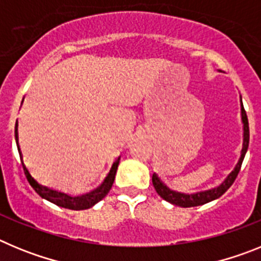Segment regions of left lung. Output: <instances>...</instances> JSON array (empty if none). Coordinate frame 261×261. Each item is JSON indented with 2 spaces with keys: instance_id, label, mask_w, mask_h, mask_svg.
<instances>
[{
  "instance_id": "8db88e82",
  "label": "left lung",
  "mask_w": 261,
  "mask_h": 261,
  "mask_svg": "<svg viewBox=\"0 0 261 261\" xmlns=\"http://www.w3.org/2000/svg\"><path fill=\"white\" fill-rule=\"evenodd\" d=\"M242 121H243V129H244V136H243V149H242V155L239 158V162L237 163L235 168L231 171V174L226 177V180L221 184L220 187H217L214 190L205 191V192H199L195 193V195H184V193L174 192L170 188L165 186L162 181L159 180L156 175L154 174L151 180H153V186L155 188L156 193H158L163 200L171 202V204L177 205V206H181V208H191V206H197V205H204L209 201H213V200L218 199L220 196H222L226 191L229 190L230 187L232 186V183L235 181L237 176H238L239 171H241L242 162H243L244 155H246V151L248 149V142H250V129H248V119L247 114H246V110H244L243 105H242Z\"/></svg>"
}]
</instances>
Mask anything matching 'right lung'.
<instances>
[{
	"label": "right lung",
	"instance_id": "obj_1",
	"mask_svg": "<svg viewBox=\"0 0 261 261\" xmlns=\"http://www.w3.org/2000/svg\"><path fill=\"white\" fill-rule=\"evenodd\" d=\"M17 126H18V124H17ZM17 126H15V140L18 141ZM18 150H19V146H18ZM20 159H22V155H20ZM115 165H116V162L114 163V166H112V170H111V172L108 174V176L106 177V180L103 181L102 186L99 187V188H96L95 191H93V192L81 196V197H77V199H70V197H68V196H64L62 193H57V192H55V191L48 190V188H45V187H40L35 180H34V179H32L31 175H30V172L27 171V168L24 167V165H23V171H24V175H26L30 186H31L32 188L36 191V193H38V195H40L41 197H44L45 200L53 202V204L59 205V206H62V208L71 209V211H84V209L91 208V206H93V205H95L96 202H99L102 199H105L106 195L110 192L111 187H112V184H114V180H115V174H116ZM117 165H119V163H117ZM116 168H117V166H116Z\"/></svg>",
	"mask_w": 261,
	"mask_h": 261
}]
</instances>
